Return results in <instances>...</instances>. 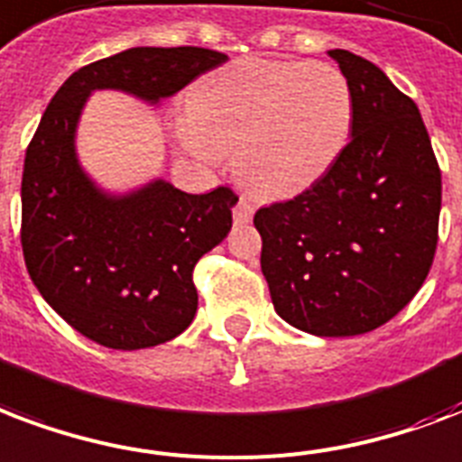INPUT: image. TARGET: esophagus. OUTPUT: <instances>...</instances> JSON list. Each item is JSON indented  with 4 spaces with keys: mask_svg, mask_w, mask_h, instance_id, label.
<instances>
[{
    "mask_svg": "<svg viewBox=\"0 0 462 462\" xmlns=\"http://www.w3.org/2000/svg\"><path fill=\"white\" fill-rule=\"evenodd\" d=\"M232 216H235V225L252 223V217H254V203L249 199H239L235 210H232Z\"/></svg>",
    "mask_w": 462,
    "mask_h": 462,
    "instance_id": "1",
    "label": "esophagus"
}]
</instances>
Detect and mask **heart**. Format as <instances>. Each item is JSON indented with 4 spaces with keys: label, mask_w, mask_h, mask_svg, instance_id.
<instances>
[{
    "label": "heart",
    "mask_w": 462,
    "mask_h": 462,
    "mask_svg": "<svg viewBox=\"0 0 462 462\" xmlns=\"http://www.w3.org/2000/svg\"><path fill=\"white\" fill-rule=\"evenodd\" d=\"M351 121V87L334 65L242 58L193 84L176 137L203 157L235 152L252 191L283 199L332 167Z\"/></svg>",
    "instance_id": "obj_1"
}]
</instances>
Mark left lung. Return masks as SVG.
I'll return each mask as SVG.
<instances>
[{
    "label": "left lung",
    "mask_w": 462,
    "mask_h": 462,
    "mask_svg": "<svg viewBox=\"0 0 462 462\" xmlns=\"http://www.w3.org/2000/svg\"><path fill=\"white\" fill-rule=\"evenodd\" d=\"M329 55L351 87V140L310 189L259 208L254 225L278 315L315 337H356L393 319L427 281L441 169L417 104L368 60Z\"/></svg>",
    "instance_id": "8db88e82"
}]
</instances>
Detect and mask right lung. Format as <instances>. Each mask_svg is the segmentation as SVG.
Segmentation results:
<instances>
[{
  "label": "right lung",
  "mask_w": 462,
  "mask_h": 462,
  "mask_svg": "<svg viewBox=\"0 0 462 462\" xmlns=\"http://www.w3.org/2000/svg\"><path fill=\"white\" fill-rule=\"evenodd\" d=\"M227 62L208 48H130L77 69L45 108L21 179V246L45 302L101 346L135 351L184 332L199 308L193 266L232 227L237 193L152 181L108 196L84 174L75 130L94 89L157 104Z\"/></svg>",
  "instance_id": "add662e5"
}]
</instances>
